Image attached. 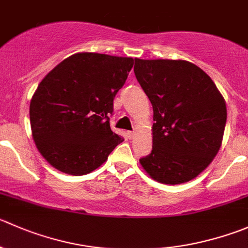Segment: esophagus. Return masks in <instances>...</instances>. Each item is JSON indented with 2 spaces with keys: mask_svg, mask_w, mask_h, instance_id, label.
I'll return each instance as SVG.
<instances>
[{
  "mask_svg": "<svg viewBox=\"0 0 248 248\" xmlns=\"http://www.w3.org/2000/svg\"><path fill=\"white\" fill-rule=\"evenodd\" d=\"M134 136H136V132H127V137H128L129 139H133Z\"/></svg>",
  "mask_w": 248,
  "mask_h": 248,
  "instance_id": "obj_1",
  "label": "esophagus"
}]
</instances>
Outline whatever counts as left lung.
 Segmentation results:
<instances>
[{
	"label": "left lung",
	"instance_id": "obj_1",
	"mask_svg": "<svg viewBox=\"0 0 248 248\" xmlns=\"http://www.w3.org/2000/svg\"><path fill=\"white\" fill-rule=\"evenodd\" d=\"M134 74L154 110L153 150L139 160L156 182L198 177L219 151L225 100L212 78L186 60L134 59Z\"/></svg>",
	"mask_w": 248,
	"mask_h": 248
}]
</instances>
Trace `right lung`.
<instances>
[{
  "label": "right lung",
  "mask_w": 248,
  "mask_h": 248,
  "mask_svg": "<svg viewBox=\"0 0 248 248\" xmlns=\"http://www.w3.org/2000/svg\"><path fill=\"white\" fill-rule=\"evenodd\" d=\"M133 58L76 53L45 76L30 102L32 138L60 172L83 175L108 160L124 138L110 128L114 98Z\"/></svg>",
  "instance_id": "1"
}]
</instances>
